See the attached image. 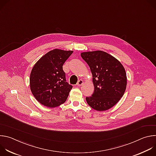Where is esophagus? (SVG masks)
Listing matches in <instances>:
<instances>
[{
    "instance_id": "34e87169",
    "label": "esophagus",
    "mask_w": 156,
    "mask_h": 156,
    "mask_svg": "<svg viewBox=\"0 0 156 156\" xmlns=\"http://www.w3.org/2000/svg\"><path fill=\"white\" fill-rule=\"evenodd\" d=\"M83 84V81L82 80H80L78 81V83H77L76 85L80 86H81Z\"/></svg>"
}]
</instances>
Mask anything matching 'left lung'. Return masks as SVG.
<instances>
[{"mask_svg":"<svg viewBox=\"0 0 156 156\" xmlns=\"http://www.w3.org/2000/svg\"><path fill=\"white\" fill-rule=\"evenodd\" d=\"M93 75L94 91L86 97L87 103L98 111L109 109L122 98L126 87V75L121 63L108 54L93 51L81 54Z\"/></svg>","mask_w":156,"mask_h":156,"instance_id":"1","label":"left lung"}]
</instances>
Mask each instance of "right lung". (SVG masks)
Returning a JSON list of instances; mask_svg holds the SVG:
<instances>
[{"mask_svg": "<svg viewBox=\"0 0 156 156\" xmlns=\"http://www.w3.org/2000/svg\"><path fill=\"white\" fill-rule=\"evenodd\" d=\"M73 51L54 49L42 57L30 75V88L36 100L44 106L55 107L67 99L72 85L66 82L63 65Z\"/></svg>", "mask_w": 156, "mask_h": 156, "instance_id": "add662e5", "label": "right lung"}]
</instances>
